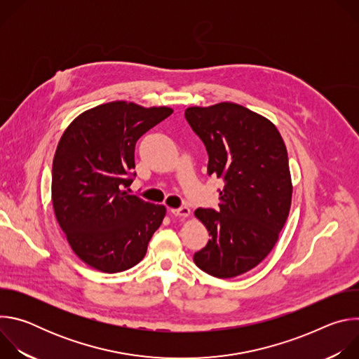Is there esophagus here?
<instances>
[{
  "mask_svg": "<svg viewBox=\"0 0 359 359\" xmlns=\"http://www.w3.org/2000/svg\"><path fill=\"white\" fill-rule=\"evenodd\" d=\"M170 213L173 216H177V217H189L190 216V209L183 206V208H179V209H170Z\"/></svg>",
  "mask_w": 359,
  "mask_h": 359,
  "instance_id": "1",
  "label": "esophagus"
}]
</instances>
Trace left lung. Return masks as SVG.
Here are the masks:
<instances>
[{
	"mask_svg": "<svg viewBox=\"0 0 359 359\" xmlns=\"http://www.w3.org/2000/svg\"><path fill=\"white\" fill-rule=\"evenodd\" d=\"M184 116L209 153L208 175L224 182L219 210L194 212L210 240L193 260L213 277L233 278L267 257L287 222V149L271 121L233 102L191 107Z\"/></svg>",
	"mask_w": 359,
	"mask_h": 359,
	"instance_id": "left-lung-1",
	"label": "left lung"
}]
</instances>
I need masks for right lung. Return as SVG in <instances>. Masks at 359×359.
I'll use <instances>...</instances> for the list:
<instances>
[{
    "instance_id": "add662e5",
    "label": "right lung",
    "mask_w": 359,
    "mask_h": 359,
    "mask_svg": "<svg viewBox=\"0 0 359 359\" xmlns=\"http://www.w3.org/2000/svg\"><path fill=\"white\" fill-rule=\"evenodd\" d=\"M172 108L115 100L76 116L65 129L53 163V206L78 257L104 273L136 266L166 208L130 194L135 144Z\"/></svg>"
}]
</instances>
